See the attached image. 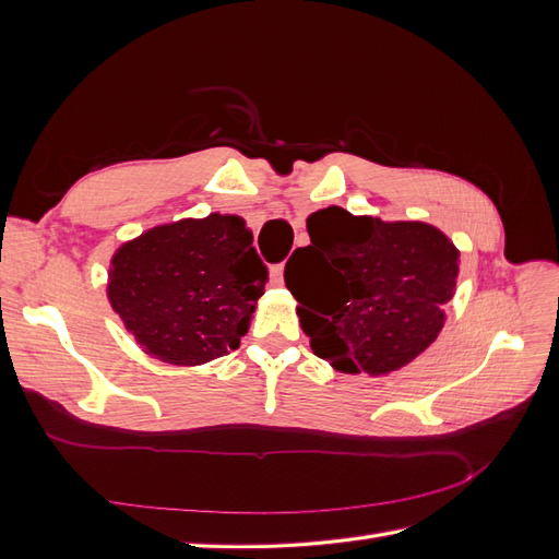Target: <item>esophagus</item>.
Returning <instances> with one entry per match:
<instances>
[{
  "label": "esophagus",
  "mask_w": 559,
  "mask_h": 559,
  "mask_svg": "<svg viewBox=\"0 0 559 559\" xmlns=\"http://www.w3.org/2000/svg\"><path fill=\"white\" fill-rule=\"evenodd\" d=\"M270 280H273L275 286H282V284H284V265H282V263L273 267V273H270Z\"/></svg>",
  "instance_id": "esophagus-1"
}]
</instances>
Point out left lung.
Instances as JSON below:
<instances>
[{"label":"left lung","instance_id":"left-lung-1","mask_svg":"<svg viewBox=\"0 0 559 559\" xmlns=\"http://www.w3.org/2000/svg\"><path fill=\"white\" fill-rule=\"evenodd\" d=\"M308 233L284 280L319 359L343 373L384 376L436 341L460 275V251L445 233L343 207L310 214Z\"/></svg>","mask_w":559,"mask_h":559}]
</instances>
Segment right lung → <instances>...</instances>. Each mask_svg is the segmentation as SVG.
I'll return each instance as SVG.
<instances>
[{
    "mask_svg": "<svg viewBox=\"0 0 559 559\" xmlns=\"http://www.w3.org/2000/svg\"><path fill=\"white\" fill-rule=\"evenodd\" d=\"M240 216L156 226L114 253L107 296L146 354L200 366L240 347L267 267Z\"/></svg>",
    "mask_w": 559,
    "mask_h": 559,
    "instance_id": "obj_1",
    "label": "right lung"
}]
</instances>
